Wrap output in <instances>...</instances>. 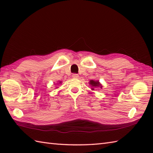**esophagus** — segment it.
<instances>
[{"instance_id":"34e87169","label":"esophagus","mask_w":153,"mask_h":153,"mask_svg":"<svg viewBox=\"0 0 153 153\" xmlns=\"http://www.w3.org/2000/svg\"><path fill=\"white\" fill-rule=\"evenodd\" d=\"M72 77H74V78H78V77H79L78 74H74L72 75Z\"/></svg>"}]
</instances>
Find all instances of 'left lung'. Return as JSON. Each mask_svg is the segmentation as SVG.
<instances>
[{
    "mask_svg": "<svg viewBox=\"0 0 153 153\" xmlns=\"http://www.w3.org/2000/svg\"><path fill=\"white\" fill-rule=\"evenodd\" d=\"M89 84L91 87V90H94L95 87H100L101 89L102 87V84L99 82V80H90Z\"/></svg>",
    "mask_w": 153,
    "mask_h": 153,
    "instance_id": "obj_1",
    "label": "left lung"
}]
</instances>
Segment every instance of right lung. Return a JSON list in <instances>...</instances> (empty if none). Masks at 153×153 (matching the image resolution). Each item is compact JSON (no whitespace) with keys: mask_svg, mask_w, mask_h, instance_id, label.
<instances>
[{"mask_svg":"<svg viewBox=\"0 0 153 153\" xmlns=\"http://www.w3.org/2000/svg\"><path fill=\"white\" fill-rule=\"evenodd\" d=\"M59 83V84H61V83H62V82H60V81H59V83ZM58 83H57V84H58Z\"/></svg>","mask_w":153,"mask_h":153,"instance_id":"1","label":"right lung"}]
</instances>
